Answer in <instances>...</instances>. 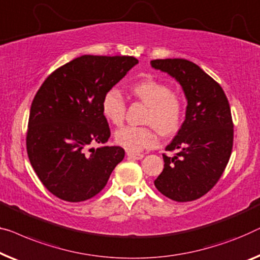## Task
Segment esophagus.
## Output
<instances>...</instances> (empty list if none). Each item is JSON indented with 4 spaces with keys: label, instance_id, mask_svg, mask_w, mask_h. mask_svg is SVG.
I'll list each match as a JSON object with an SVG mask.
<instances>
[{
    "label": "esophagus",
    "instance_id": "obj_1",
    "mask_svg": "<svg viewBox=\"0 0 260 260\" xmlns=\"http://www.w3.org/2000/svg\"><path fill=\"white\" fill-rule=\"evenodd\" d=\"M126 156L130 158V159H142L143 155H141V153H134V152H127Z\"/></svg>",
    "mask_w": 260,
    "mask_h": 260
}]
</instances>
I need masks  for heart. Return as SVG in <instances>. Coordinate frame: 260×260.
I'll return each instance as SVG.
<instances>
[{"instance_id":"obj_1","label":"heart","mask_w":260,"mask_h":260,"mask_svg":"<svg viewBox=\"0 0 260 260\" xmlns=\"http://www.w3.org/2000/svg\"><path fill=\"white\" fill-rule=\"evenodd\" d=\"M130 92L148 105L144 122L152 126L125 125L115 133V142L129 152H141L155 146L156 130L163 136L177 133L183 119V103L170 86L163 82L146 78L130 86ZM102 114L112 124H121L125 115V101L118 89L111 88L102 99Z\"/></svg>"}]
</instances>
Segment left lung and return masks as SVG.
Returning a JSON list of instances; mask_svg holds the SVG:
<instances>
[{
    "instance_id": "1",
    "label": "left lung",
    "mask_w": 260,
    "mask_h": 260,
    "mask_svg": "<svg viewBox=\"0 0 260 260\" xmlns=\"http://www.w3.org/2000/svg\"><path fill=\"white\" fill-rule=\"evenodd\" d=\"M153 69L182 85L187 105L185 121L165 150L164 169L155 186L176 202H191L208 193L226 168L233 145L230 104L221 86L193 62L183 58L153 59Z\"/></svg>"
}]
</instances>
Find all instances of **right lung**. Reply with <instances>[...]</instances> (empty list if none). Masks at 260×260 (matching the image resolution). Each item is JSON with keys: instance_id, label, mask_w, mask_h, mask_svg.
Wrapping results in <instances>:
<instances>
[{"instance_id": "right-lung-1", "label": "right lung", "mask_w": 260, "mask_h": 260, "mask_svg": "<svg viewBox=\"0 0 260 260\" xmlns=\"http://www.w3.org/2000/svg\"><path fill=\"white\" fill-rule=\"evenodd\" d=\"M138 63L133 56L83 55L56 69L30 108L27 152L43 185L63 201L96 196L123 160L121 146H101L110 137L102 114L104 93Z\"/></svg>"}]
</instances>
